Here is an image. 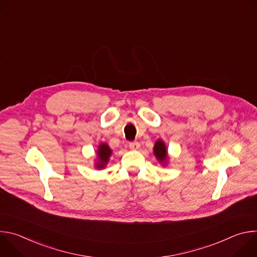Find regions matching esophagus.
Here are the masks:
<instances>
[{"label": "esophagus", "instance_id": "esophagus-1", "mask_svg": "<svg viewBox=\"0 0 257 257\" xmlns=\"http://www.w3.org/2000/svg\"><path fill=\"white\" fill-rule=\"evenodd\" d=\"M139 143L137 142V141H134V142H130L129 143V148L131 149V150H133V151H137L138 149H139Z\"/></svg>", "mask_w": 257, "mask_h": 257}]
</instances>
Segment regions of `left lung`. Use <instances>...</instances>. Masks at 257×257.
<instances>
[{
    "label": "left lung",
    "instance_id": "obj_1",
    "mask_svg": "<svg viewBox=\"0 0 257 257\" xmlns=\"http://www.w3.org/2000/svg\"><path fill=\"white\" fill-rule=\"evenodd\" d=\"M154 154L157 158V160L163 164L166 165L168 162V151L166 148V144L163 140L159 139L155 143V148H154Z\"/></svg>",
    "mask_w": 257,
    "mask_h": 257
}]
</instances>
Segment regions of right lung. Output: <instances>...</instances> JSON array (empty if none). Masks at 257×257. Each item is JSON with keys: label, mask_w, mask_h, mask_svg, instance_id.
<instances>
[{"label": "right lung", "mask_w": 257, "mask_h": 257, "mask_svg": "<svg viewBox=\"0 0 257 257\" xmlns=\"http://www.w3.org/2000/svg\"><path fill=\"white\" fill-rule=\"evenodd\" d=\"M111 155H112V150L109 149V146L106 143H100L98 145V150L96 151L97 162L95 163V168L98 170L103 169L107 164Z\"/></svg>", "instance_id": "1"}]
</instances>
